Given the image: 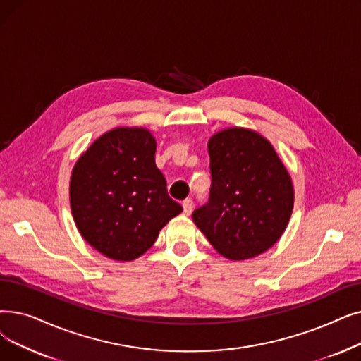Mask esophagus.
Returning a JSON list of instances; mask_svg holds the SVG:
<instances>
[{
	"instance_id": "obj_1",
	"label": "esophagus",
	"mask_w": 361,
	"mask_h": 361,
	"mask_svg": "<svg viewBox=\"0 0 361 361\" xmlns=\"http://www.w3.org/2000/svg\"><path fill=\"white\" fill-rule=\"evenodd\" d=\"M183 209L185 215H190L193 211V200L192 199H185L183 200Z\"/></svg>"
}]
</instances>
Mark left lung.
<instances>
[{
	"label": "left lung",
	"instance_id": "1",
	"mask_svg": "<svg viewBox=\"0 0 361 361\" xmlns=\"http://www.w3.org/2000/svg\"><path fill=\"white\" fill-rule=\"evenodd\" d=\"M209 199L193 221L228 259L254 258L283 234L293 209V185L269 140L228 128L208 142Z\"/></svg>",
	"mask_w": 361,
	"mask_h": 361
}]
</instances>
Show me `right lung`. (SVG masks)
<instances>
[{
	"label": "right lung",
	"instance_id": "1",
	"mask_svg": "<svg viewBox=\"0 0 361 361\" xmlns=\"http://www.w3.org/2000/svg\"><path fill=\"white\" fill-rule=\"evenodd\" d=\"M156 140L145 128H115L81 156L71 177V208L81 236L116 261L143 255L183 211L154 164Z\"/></svg>",
	"mask_w": 361,
	"mask_h": 361
}]
</instances>
